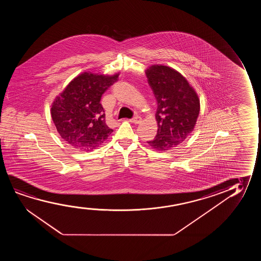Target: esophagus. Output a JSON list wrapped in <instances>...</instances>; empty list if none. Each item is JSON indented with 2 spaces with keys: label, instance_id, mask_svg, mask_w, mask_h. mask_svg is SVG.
<instances>
[{
  "label": "esophagus",
  "instance_id": "esophagus-1",
  "mask_svg": "<svg viewBox=\"0 0 261 261\" xmlns=\"http://www.w3.org/2000/svg\"><path fill=\"white\" fill-rule=\"evenodd\" d=\"M130 121L132 122V123H135V124H139L142 121V118L140 116H135L134 118L130 119Z\"/></svg>",
  "mask_w": 261,
  "mask_h": 261
}]
</instances>
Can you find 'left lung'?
<instances>
[{"label": "left lung", "mask_w": 261, "mask_h": 261, "mask_svg": "<svg viewBox=\"0 0 261 261\" xmlns=\"http://www.w3.org/2000/svg\"><path fill=\"white\" fill-rule=\"evenodd\" d=\"M145 73L158 104L157 135L148 143L155 150H170L194 128L200 100L188 81L173 68L153 65Z\"/></svg>", "instance_id": "obj_1"}]
</instances>
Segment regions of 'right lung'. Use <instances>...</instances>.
<instances>
[{
	"label": "right lung",
	"mask_w": 261,
	"mask_h": 261,
	"mask_svg": "<svg viewBox=\"0 0 261 261\" xmlns=\"http://www.w3.org/2000/svg\"><path fill=\"white\" fill-rule=\"evenodd\" d=\"M118 75L85 72L68 84L54 100L50 113L61 138L70 146L85 151L97 149L113 132L105 121L101 96Z\"/></svg>",
	"instance_id": "1"
}]
</instances>
